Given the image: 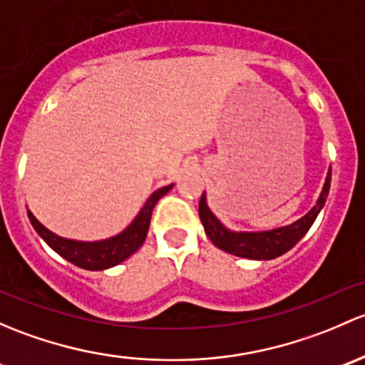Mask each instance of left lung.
<instances>
[{
  "mask_svg": "<svg viewBox=\"0 0 365 365\" xmlns=\"http://www.w3.org/2000/svg\"><path fill=\"white\" fill-rule=\"evenodd\" d=\"M330 178H332V170L329 168L320 197H318L317 204L313 205V209L306 216L297 220L295 223L287 225V227L272 228V230L264 232H234L225 227L214 216L212 210L209 209L207 197H205L204 191L200 198V204H198V214H200V221L204 225L205 235L212 240V244L216 247L240 258H250V260H272V258L281 257L288 250H292L307 234L311 225L314 223V220H317V216L320 214L323 205H325L327 197H329Z\"/></svg>",
  "mask_w": 365,
  "mask_h": 365,
  "instance_id": "1",
  "label": "left lung"
}]
</instances>
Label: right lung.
I'll use <instances>...</instances> for the list:
<instances>
[{
  "label": "right lung",
  "instance_id": "1",
  "mask_svg": "<svg viewBox=\"0 0 365 365\" xmlns=\"http://www.w3.org/2000/svg\"><path fill=\"white\" fill-rule=\"evenodd\" d=\"M172 186H174V184H168V186L156 190L155 193L148 198V202H145L144 207L140 209V212L135 216V220L128 225L121 234L103 240H91V242H86V240L59 237L54 232L45 228L43 225L33 216V212L29 209L28 217L29 221H31L33 228L36 230V234H38L40 237L59 255V257L68 260L70 264L86 270L110 269V267L121 264L126 258H130L131 255L144 244L145 237H148L149 223H151L153 209H155L156 202L172 190Z\"/></svg>",
  "mask_w": 365,
  "mask_h": 365
}]
</instances>
